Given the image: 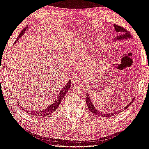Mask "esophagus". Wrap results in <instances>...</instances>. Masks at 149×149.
<instances>
[{
  "mask_svg": "<svg viewBox=\"0 0 149 149\" xmlns=\"http://www.w3.org/2000/svg\"><path fill=\"white\" fill-rule=\"evenodd\" d=\"M82 75H81L80 73H77L76 75H75L74 76L72 77L71 78V83L72 84H76L78 83V82H80V80H82Z\"/></svg>",
  "mask_w": 149,
  "mask_h": 149,
  "instance_id": "obj_1",
  "label": "esophagus"
}]
</instances>
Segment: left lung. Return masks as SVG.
Masks as SVG:
<instances>
[{
  "mask_svg": "<svg viewBox=\"0 0 149 149\" xmlns=\"http://www.w3.org/2000/svg\"><path fill=\"white\" fill-rule=\"evenodd\" d=\"M114 27H115V29H116V31H117V32L120 33V35H119L118 37L116 38V39H118V40H119V39L120 40L122 39V40H123V39H126V38H130L131 37L129 31H127L125 28L122 27V26H119V25H118V24H114ZM85 100H86V105H87L88 109H89V111H91V113H92L95 116V117L101 116V117H104V118H110L111 117L114 116H116V114L119 113V111H118L117 112H113V113H104L99 111L96 107H95L93 104V101H92L91 98H90L89 95H88V94H86V95ZM133 101H134V100H133L132 102H131V103H130L129 104H128L127 107H129V105H131V104H132V102ZM125 109H126V107H125ZM120 111L122 112L121 111Z\"/></svg>",
  "mask_w": 149,
  "mask_h": 149,
  "instance_id": "1",
  "label": "left lung"
}]
</instances>
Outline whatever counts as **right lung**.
<instances>
[{
	"instance_id": "add662e5",
	"label": "right lung",
	"mask_w": 149,
	"mask_h": 149,
	"mask_svg": "<svg viewBox=\"0 0 149 149\" xmlns=\"http://www.w3.org/2000/svg\"><path fill=\"white\" fill-rule=\"evenodd\" d=\"M27 29V28H24V29H22V31L20 32L19 36H18V37L17 38V40H18V38L22 36V34H23L24 31H25ZM70 84H71V81L69 80V82H67V84H66V85L61 90V91H60V93H59V95H58L57 98L56 99V100L54 102V103H53L52 104L49 105V106L46 109H43L42 111H34V110L29 111V110H27V109H26V110L25 109H23L24 111H27L28 114H31V115H33V116H37V117L38 116L46 117V116H49V115L52 114V113H54V111H55L56 109H58V107H59V105L61 104V101L63 100V97H65V94L67 93V92L69 91V89L71 87Z\"/></svg>"
}]
</instances>
